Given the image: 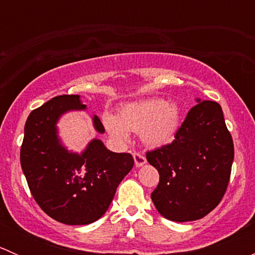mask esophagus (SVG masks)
<instances>
[{"instance_id":"esophagus-1","label":"esophagus","mask_w":255,"mask_h":255,"mask_svg":"<svg viewBox=\"0 0 255 255\" xmlns=\"http://www.w3.org/2000/svg\"><path fill=\"white\" fill-rule=\"evenodd\" d=\"M133 158H134L135 166H138V168H139V166H143L144 164L146 163V159L139 153H133Z\"/></svg>"}]
</instances>
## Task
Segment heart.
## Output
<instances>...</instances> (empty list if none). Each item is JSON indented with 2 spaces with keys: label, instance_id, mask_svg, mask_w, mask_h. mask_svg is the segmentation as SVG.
<instances>
[{
  "label": "heart",
  "instance_id": "heart-1",
  "mask_svg": "<svg viewBox=\"0 0 255 255\" xmlns=\"http://www.w3.org/2000/svg\"><path fill=\"white\" fill-rule=\"evenodd\" d=\"M109 133L117 139L127 140L128 132L139 133L148 148H160L175 139L181 127V110L176 104L163 99L130 102L118 111L117 118L104 116Z\"/></svg>",
  "mask_w": 255,
  "mask_h": 255
}]
</instances>
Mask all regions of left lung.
Segmentation results:
<instances>
[{
	"label": "left lung",
	"instance_id": "1",
	"mask_svg": "<svg viewBox=\"0 0 255 255\" xmlns=\"http://www.w3.org/2000/svg\"><path fill=\"white\" fill-rule=\"evenodd\" d=\"M196 101L175 139L146 153V160L159 171L151 201L163 217L175 222L200 220L220 204L235 158L220 105Z\"/></svg>",
	"mask_w": 255,
	"mask_h": 255
}]
</instances>
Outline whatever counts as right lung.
I'll return each mask as SVG.
<instances>
[{
    "label": "right lung",
    "instance_id": "right-lung-1",
    "mask_svg": "<svg viewBox=\"0 0 255 255\" xmlns=\"http://www.w3.org/2000/svg\"><path fill=\"white\" fill-rule=\"evenodd\" d=\"M82 110L86 105L79 95L53 97L28 116L20 146V165L37 204L53 220L70 226L101 218L134 165L129 153H113L100 139H92L81 154L61 144L59 118ZM92 122L97 132L105 133L96 115Z\"/></svg>",
    "mask_w": 255,
    "mask_h": 255
}]
</instances>
